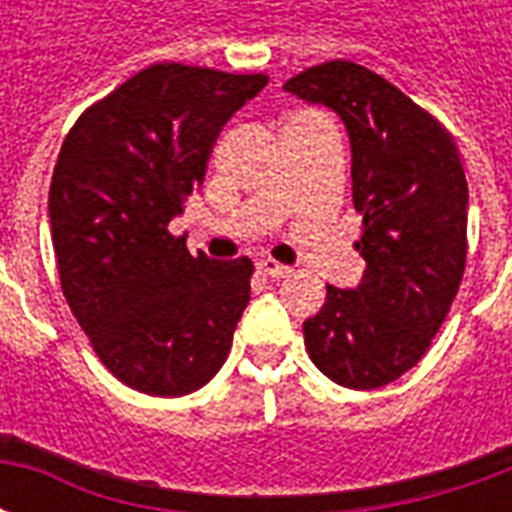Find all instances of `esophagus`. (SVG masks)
<instances>
[{"mask_svg": "<svg viewBox=\"0 0 512 512\" xmlns=\"http://www.w3.org/2000/svg\"><path fill=\"white\" fill-rule=\"evenodd\" d=\"M257 271H260V274H266V277H271V279H282V277H288V274H290L288 266H282V263L271 260V257L260 260V263H257Z\"/></svg>", "mask_w": 512, "mask_h": 512, "instance_id": "1", "label": "esophagus"}]
</instances>
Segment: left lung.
Masks as SVG:
<instances>
[{
    "label": "left lung",
    "mask_w": 512,
    "mask_h": 512,
    "mask_svg": "<svg viewBox=\"0 0 512 512\" xmlns=\"http://www.w3.org/2000/svg\"><path fill=\"white\" fill-rule=\"evenodd\" d=\"M301 101L329 106L351 139L354 290L326 285V304L304 321V345L323 376L378 389L417 365L450 312L466 268L469 189L447 128L365 65L332 60L285 82Z\"/></svg>",
    "instance_id": "1"
}]
</instances>
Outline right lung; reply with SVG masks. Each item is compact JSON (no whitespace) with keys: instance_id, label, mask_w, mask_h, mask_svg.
<instances>
[{"instance_id":"add662e5","label":"right lung","mask_w":512,"mask_h":512,"mask_svg":"<svg viewBox=\"0 0 512 512\" xmlns=\"http://www.w3.org/2000/svg\"><path fill=\"white\" fill-rule=\"evenodd\" d=\"M268 84L158 62L84 112L51 175L49 222L68 307L98 359L156 397L211 381L233 345L252 260L191 255L169 233L222 126Z\"/></svg>"}]
</instances>
